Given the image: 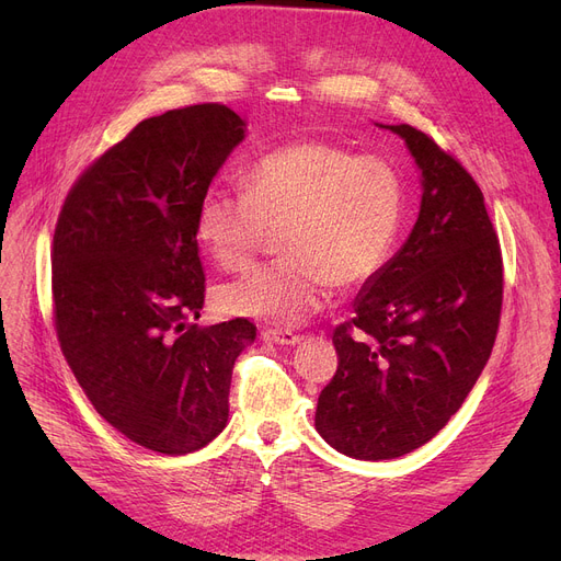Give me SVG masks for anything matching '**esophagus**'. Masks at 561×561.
Here are the masks:
<instances>
[{"label": "esophagus", "mask_w": 561, "mask_h": 561, "mask_svg": "<svg viewBox=\"0 0 561 561\" xmlns=\"http://www.w3.org/2000/svg\"><path fill=\"white\" fill-rule=\"evenodd\" d=\"M263 339L265 341H273L277 345H298L302 341L300 334H293L288 330H265Z\"/></svg>", "instance_id": "obj_1"}]
</instances>
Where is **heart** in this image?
Instances as JSON below:
<instances>
[{
    "instance_id": "b5f03b06",
    "label": "heart",
    "mask_w": 561,
    "mask_h": 561,
    "mask_svg": "<svg viewBox=\"0 0 561 561\" xmlns=\"http://www.w3.org/2000/svg\"><path fill=\"white\" fill-rule=\"evenodd\" d=\"M245 193L220 186L197 202L195 233L225 271H241L268 227L282 229V261L259 265L218 293L231 316L293 328L325 307L334 284L357 288L389 261L404 182L385 157L355 154L330 140H296L265 152L245 172Z\"/></svg>"
}]
</instances>
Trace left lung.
<instances>
[{
    "mask_svg": "<svg viewBox=\"0 0 561 561\" xmlns=\"http://www.w3.org/2000/svg\"><path fill=\"white\" fill-rule=\"evenodd\" d=\"M379 127L421 172V211L334 330L339 368L316 407L318 434L364 461L402 457L446 427L491 357L503 305V259L473 176L411 125Z\"/></svg>",
    "mask_w": 561,
    "mask_h": 561,
    "instance_id": "left-lung-1",
    "label": "left lung"
}]
</instances>
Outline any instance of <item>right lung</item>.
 <instances>
[{
    "mask_svg": "<svg viewBox=\"0 0 561 561\" xmlns=\"http://www.w3.org/2000/svg\"><path fill=\"white\" fill-rule=\"evenodd\" d=\"M245 138L222 104L147 117L66 197L54 231V322L98 414L134 444L186 455L227 425L245 318L191 325L204 305L195 214Z\"/></svg>",
    "mask_w": 561,
    "mask_h": 561,
    "instance_id": "right-lung-1",
    "label": "right lung"
}]
</instances>
